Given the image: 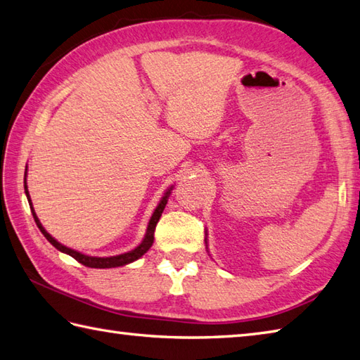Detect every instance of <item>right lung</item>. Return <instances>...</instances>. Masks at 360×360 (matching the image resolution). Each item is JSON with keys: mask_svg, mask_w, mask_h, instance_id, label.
<instances>
[{"mask_svg": "<svg viewBox=\"0 0 360 360\" xmlns=\"http://www.w3.org/2000/svg\"><path fill=\"white\" fill-rule=\"evenodd\" d=\"M25 177H26V172H25ZM171 189H172V188H171ZM171 189L167 191L163 199L160 200L157 210L153 211V214H152L150 221H149L148 231H146V236H144V240L141 242V244H139V245L135 248V250H131V252H129V253H124V255H118V256H110V258H96V256H86V255H82V253H79V252H76V250H71V248H68V247L62 245L60 242H57L53 236H51L49 233H46L45 229H43L40 221H39V217L35 216V211H34V208H32V203H29V205H31V211H32V216H34V221H35L37 226H39L40 231L43 233V236H45V238L51 242V244H53V245L57 248V250H60V252H63V253H67V255L72 256V258H75L76 261H79L80 264H84V266H86V267H93V269H112V267L126 266V264H129V262L136 261L138 258H141V256L152 247V244H153V231H155V226H157V224H158V221H160L161 212H163V210H165V207H166L167 197H169V194H171ZM25 193H26L27 200L31 202V199H29L27 186H26V179H25Z\"/></svg>", "mask_w": 360, "mask_h": 360, "instance_id": "obj_1", "label": "right lung"}]
</instances>
